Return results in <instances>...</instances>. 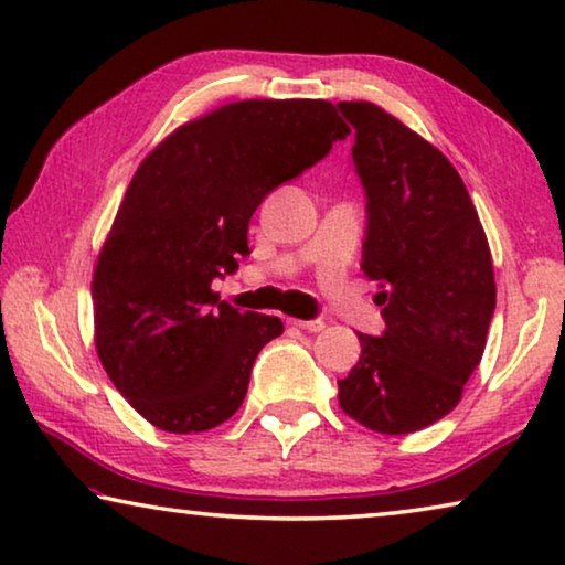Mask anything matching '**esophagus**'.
<instances>
[{
    "label": "esophagus",
    "instance_id": "obj_1",
    "mask_svg": "<svg viewBox=\"0 0 565 565\" xmlns=\"http://www.w3.org/2000/svg\"><path fill=\"white\" fill-rule=\"evenodd\" d=\"M291 324L299 327V330H305V332H322L324 330L322 319H291Z\"/></svg>",
    "mask_w": 565,
    "mask_h": 565
}]
</instances>
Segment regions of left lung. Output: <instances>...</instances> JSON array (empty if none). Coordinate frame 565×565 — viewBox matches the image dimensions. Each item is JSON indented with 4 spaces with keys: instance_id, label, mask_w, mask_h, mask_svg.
<instances>
[{
    "instance_id": "left-lung-1",
    "label": "left lung",
    "mask_w": 565,
    "mask_h": 565,
    "mask_svg": "<svg viewBox=\"0 0 565 565\" xmlns=\"http://www.w3.org/2000/svg\"><path fill=\"white\" fill-rule=\"evenodd\" d=\"M355 126L367 195L363 268L385 332L360 334L340 408L377 434H411L461 401L494 315L490 243L459 172L439 149L370 100H340Z\"/></svg>"
}]
</instances>
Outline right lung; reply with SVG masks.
<instances>
[{
	"instance_id": "1",
	"label": "right lung",
	"mask_w": 565,
	"mask_h": 565,
	"mask_svg": "<svg viewBox=\"0 0 565 565\" xmlns=\"http://www.w3.org/2000/svg\"><path fill=\"white\" fill-rule=\"evenodd\" d=\"M348 134L330 100H235L182 124L134 172L90 297L100 365L151 426L200 434L241 408L284 322L233 309L213 281L238 268L268 192Z\"/></svg>"
}]
</instances>
